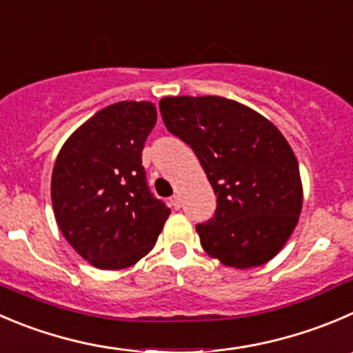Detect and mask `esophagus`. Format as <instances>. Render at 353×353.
I'll return each instance as SVG.
<instances>
[{
  "label": "esophagus",
  "mask_w": 353,
  "mask_h": 353,
  "mask_svg": "<svg viewBox=\"0 0 353 353\" xmlns=\"http://www.w3.org/2000/svg\"><path fill=\"white\" fill-rule=\"evenodd\" d=\"M170 207L176 208V210H179L181 208V198L177 196V194H174V196L170 198Z\"/></svg>",
  "instance_id": "1"
}]
</instances>
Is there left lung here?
<instances>
[{
  "mask_svg": "<svg viewBox=\"0 0 353 353\" xmlns=\"http://www.w3.org/2000/svg\"><path fill=\"white\" fill-rule=\"evenodd\" d=\"M163 124L191 146L214 193V217L196 224L205 252L228 268L269 262L302 210L296 157L274 124L221 97L160 100Z\"/></svg>",
  "mask_w": 353,
  "mask_h": 353,
  "instance_id": "8db88e82",
  "label": "left lung"
}]
</instances>
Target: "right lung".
Here are the masks:
<instances>
[{
    "instance_id": "right-lung-1",
    "label": "right lung",
    "mask_w": 353,
    "mask_h": 353,
    "mask_svg": "<svg viewBox=\"0 0 353 353\" xmlns=\"http://www.w3.org/2000/svg\"><path fill=\"white\" fill-rule=\"evenodd\" d=\"M155 105L119 101L61 146L51 176L54 217L72 248L98 269L131 268L155 245L170 208L153 196L141 162Z\"/></svg>"
}]
</instances>
